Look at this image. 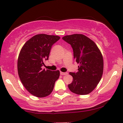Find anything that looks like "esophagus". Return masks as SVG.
<instances>
[{"instance_id":"obj_1","label":"esophagus","mask_w":123,"mask_h":123,"mask_svg":"<svg viewBox=\"0 0 123 123\" xmlns=\"http://www.w3.org/2000/svg\"><path fill=\"white\" fill-rule=\"evenodd\" d=\"M60 74L61 75H66L68 74V73H63V72H60Z\"/></svg>"}]
</instances>
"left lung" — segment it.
<instances>
[{
    "mask_svg": "<svg viewBox=\"0 0 123 123\" xmlns=\"http://www.w3.org/2000/svg\"><path fill=\"white\" fill-rule=\"evenodd\" d=\"M63 40L70 44L73 49L74 58L79 64L78 71L70 73L73 78L69 89L79 95L92 92L100 81L104 70L102 53L96 43L83 34L66 35Z\"/></svg>",
    "mask_w": 123,
    "mask_h": 123,
    "instance_id": "1",
    "label": "left lung"
}]
</instances>
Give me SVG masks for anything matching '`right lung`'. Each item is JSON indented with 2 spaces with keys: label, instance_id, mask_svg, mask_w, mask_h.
<instances>
[{
  "label": "right lung",
  "instance_id": "obj_1",
  "mask_svg": "<svg viewBox=\"0 0 123 123\" xmlns=\"http://www.w3.org/2000/svg\"><path fill=\"white\" fill-rule=\"evenodd\" d=\"M60 37L37 34L23 45L17 61L19 79L26 90L37 97H45L53 91L60 71L42 69L44 62L48 60L52 46Z\"/></svg>",
  "mask_w": 123,
  "mask_h": 123
}]
</instances>
